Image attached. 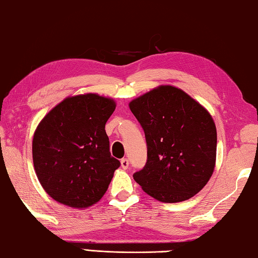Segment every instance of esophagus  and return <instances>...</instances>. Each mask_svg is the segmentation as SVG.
<instances>
[{
  "label": "esophagus",
  "mask_w": 258,
  "mask_h": 258,
  "mask_svg": "<svg viewBox=\"0 0 258 258\" xmlns=\"http://www.w3.org/2000/svg\"><path fill=\"white\" fill-rule=\"evenodd\" d=\"M128 164H130V162H128L127 158H122L121 161H120V165H121V167H122V169H124V170L127 169Z\"/></svg>",
  "instance_id": "obj_1"
}]
</instances>
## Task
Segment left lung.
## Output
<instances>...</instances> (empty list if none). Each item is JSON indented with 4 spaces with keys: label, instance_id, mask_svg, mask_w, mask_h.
I'll use <instances>...</instances> for the list:
<instances>
[{
    "label": "left lung",
    "instance_id": "obj_1",
    "mask_svg": "<svg viewBox=\"0 0 258 258\" xmlns=\"http://www.w3.org/2000/svg\"><path fill=\"white\" fill-rule=\"evenodd\" d=\"M145 131L147 163L133 174L161 202L193 198L214 173L217 130L210 112L182 89L161 85L130 102Z\"/></svg>",
    "mask_w": 258,
    "mask_h": 258
}]
</instances>
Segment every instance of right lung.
<instances>
[{
  "label": "right lung",
  "mask_w": 258,
  "mask_h": 258,
  "mask_svg": "<svg viewBox=\"0 0 258 258\" xmlns=\"http://www.w3.org/2000/svg\"><path fill=\"white\" fill-rule=\"evenodd\" d=\"M116 102L95 93L69 96L36 127L34 170L46 193L64 206L86 209L107 191L120 163L109 151L105 122Z\"/></svg>",
  "instance_id": "1"
}]
</instances>
